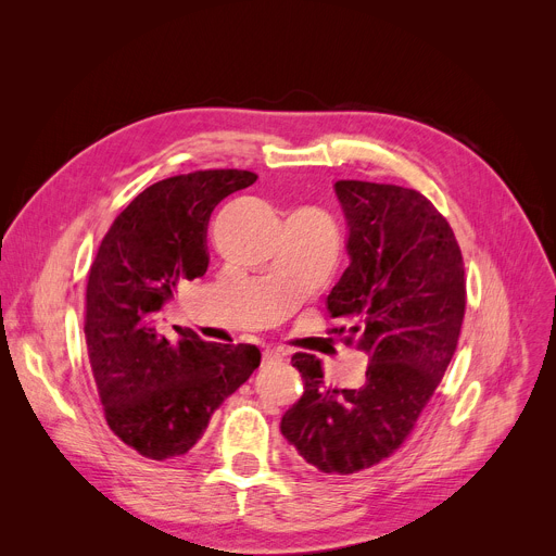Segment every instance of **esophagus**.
Masks as SVG:
<instances>
[{"instance_id": "obj_1", "label": "esophagus", "mask_w": 556, "mask_h": 556, "mask_svg": "<svg viewBox=\"0 0 556 556\" xmlns=\"http://www.w3.org/2000/svg\"><path fill=\"white\" fill-rule=\"evenodd\" d=\"M283 362V355L279 350H264L262 355V364L264 366H273V364H281Z\"/></svg>"}]
</instances>
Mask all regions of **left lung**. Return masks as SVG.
<instances>
[{
    "instance_id": "left-lung-1",
    "label": "left lung",
    "mask_w": 556,
    "mask_h": 556,
    "mask_svg": "<svg viewBox=\"0 0 556 556\" xmlns=\"http://www.w3.org/2000/svg\"><path fill=\"white\" fill-rule=\"evenodd\" d=\"M350 266L328 294V334L368 352L366 383L326 388L321 362L292 355L306 392L281 419L283 437L326 475L377 466L410 437L457 350L466 315L462 248L432 201L410 188L334 184Z\"/></svg>"
}]
</instances>
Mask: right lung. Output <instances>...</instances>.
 Returning a JSON list of instances; mask_svg holds the SVG:
<instances>
[{
  "mask_svg": "<svg viewBox=\"0 0 556 556\" xmlns=\"http://www.w3.org/2000/svg\"><path fill=\"white\" fill-rule=\"evenodd\" d=\"M255 181L237 168L162 179L99 243L86 283L88 359L109 428L141 457L186 454L262 362L255 345L211 343L190 330L168 339L155 326L175 288L206 273L215 206Z\"/></svg>",
  "mask_w": 556,
  "mask_h": 556,
  "instance_id": "1",
  "label": "right lung"
}]
</instances>
